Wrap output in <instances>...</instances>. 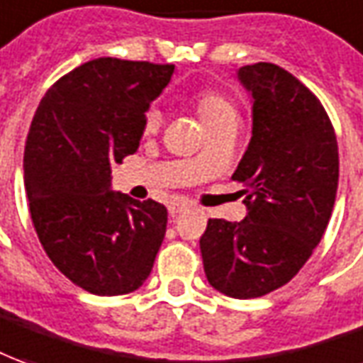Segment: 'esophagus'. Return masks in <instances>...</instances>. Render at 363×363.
<instances>
[{
	"label": "esophagus",
	"instance_id": "1",
	"mask_svg": "<svg viewBox=\"0 0 363 363\" xmlns=\"http://www.w3.org/2000/svg\"><path fill=\"white\" fill-rule=\"evenodd\" d=\"M167 211H169V215H172V217H176V215L187 211V206L186 203H172V206L167 207Z\"/></svg>",
	"mask_w": 363,
	"mask_h": 363
}]
</instances>
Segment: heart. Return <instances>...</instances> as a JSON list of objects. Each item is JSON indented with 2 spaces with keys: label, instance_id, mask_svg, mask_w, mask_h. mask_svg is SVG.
Returning <instances> with one entry per match:
<instances>
[{
  "label": "heart",
  "instance_id": "1",
  "mask_svg": "<svg viewBox=\"0 0 363 363\" xmlns=\"http://www.w3.org/2000/svg\"><path fill=\"white\" fill-rule=\"evenodd\" d=\"M197 112L203 120L206 128H213L217 124H221L225 120L237 118V112H235L233 104L227 101L221 94H215V92H203L199 94L196 101ZM162 122V112L157 108H150L146 112V118H144V128L146 132H154Z\"/></svg>",
  "mask_w": 363,
  "mask_h": 363
}]
</instances>
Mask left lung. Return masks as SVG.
Segmentation results:
<instances>
[{
	"mask_svg": "<svg viewBox=\"0 0 363 363\" xmlns=\"http://www.w3.org/2000/svg\"><path fill=\"white\" fill-rule=\"evenodd\" d=\"M253 136L233 179L243 182L247 217L209 219L199 239L215 291L257 298L281 289L326 231L338 189V142L320 101L272 62L245 65Z\"/></svg>",
	"mask_w": 363,
	"mask_h": 363,
	"instance_id": "8db88e82",
	"label": "left lung"
}]
</instances>
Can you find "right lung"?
Listing matches in <instances>:
<instances>
[{
  "mask_svg": "<svg viewBox=\"0 0 363 363\" xmlns=\"http://www.w3.org/2000/svg\"><path fill=\"white\" fill-rule=\"evenodd\" d=\"M174 65L101 57L52 84L25 142V191L45 253L84 291L118 296L150 277L167 209L112 191V166L140 146Z\"/></svg>",
  "mask_w": 363,
  "mask_h": 363,
  "instance_id": "right-lung-1",
  "label": "right lung"
}]
</instances>
